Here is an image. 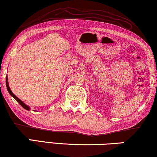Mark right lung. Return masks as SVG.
<instances>
[{"label": "right lung", "instance_id": "right-lung-1", "mask_svg": "<svg viewBox=\"0 0 157 157\" xmlns=\"http://www.w3.org/2000/svg\"><path fill=\"white\" fill-rule=\"evenodd\" d=\"M6 87H7V89H8V93L10 94V95L11 96H13V97L15 99H16L17 101L18 102V104H20V105L21 106L23 107V109H25V110H28V111H29L30 109H31V108H30V107L28 106V105H26L25 104V103H23L22 101H21V99H19V98L17 97L16 96H15L14 94H13V92L11 91V90H10V87H9V85H8V76H6Z\"/></svg>", "mask_w": 157, "mask_h": 157}]
</instances>
